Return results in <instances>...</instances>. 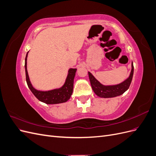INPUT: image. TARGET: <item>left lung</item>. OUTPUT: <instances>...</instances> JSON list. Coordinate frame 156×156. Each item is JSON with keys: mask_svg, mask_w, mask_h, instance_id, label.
<instances>
[{"mask_svg": "<svg viewBox=\"0 0 156 156\" xmlns=\"http://www.w3.org/2000/svg\"><path fill=\"white\" fill-rule=\"evenodd\" d=\"M133 64L132 62L131 71L129 77L126 79L124 81L119 84H116V85H103L93 76L90 72H88V76L93 91L98 96L103 98H114L123 94L129 88L132 81V78H133Z\"/></svg>", "mask_w": 156, "mask_h": 156, "instance_id": "1", "label": "left lung"}]
</instances>
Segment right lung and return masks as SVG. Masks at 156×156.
<instances>
[{"label": "right lung", "mask_w": 156, "mask_h": 156, "mask_svg": "<svg viewBox=\"0 0 156 156\" xmlns=\"http://www.w3.org/2000/svg\"><path fill=\"white\" fill-rule=\"evenodd\" d=\"M29 53V52H28ZM28 53H27L25 58V73L26 81L27 85L30 88L32 94L35 97L41 102H44L46 104H58V103L66 102L72 96L73 89V80L76 73L77 69L70 68L68 70V76L66 79L64 85L59 88L53 89L48 91H40L37 90L32 87L30 81L29 74H28L27 68V60Z\"/></svg>", "instance_id": "right-lung-1"}]
</instances>
